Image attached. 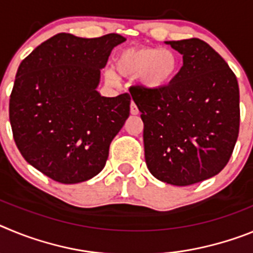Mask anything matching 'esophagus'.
I'll return each instance as SVG.
<instances>
[{
	"mask_svg": "<svg viewBox=\"0 0 253 253\" xmlns=\"http://www.w3.org/2000/svg\"><path fill=\"white\" fill-rule=\"evenodd\" d=\"M130 113L133 114V115H137V114L139 113V110H138L137 105L134 104L133 101H131V104H130Z\"/></svg>",
	"mask_w": 253,
	"mask_h": 253,
	"instance_id": "obj_1",
	"label": "esophagus"
}]
</instances>
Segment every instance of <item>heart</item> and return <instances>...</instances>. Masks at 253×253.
I'll use <instances>...</instances> for the list:
<instances>
[{"instance_id": "obj_1", "label": "heart", "mask_w": 253, "mask_h": 253, "mask_svg": "<svg viewBox=\"0 0 253 253\" xmlns=\"http://www.w3.org/2000/svg\"><path fill=\"white\" fill-rule=\"evenodd\" d=\"M178 57L175 51L158 48L125 49L116 58V68L125 77H139L147 88L167 86L175 78L178 69ZM109 78L115 80L113 72Z\"/></svg>"}]
</instances>
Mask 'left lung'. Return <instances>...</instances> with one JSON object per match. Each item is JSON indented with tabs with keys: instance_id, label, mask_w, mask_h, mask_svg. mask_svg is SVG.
Returning a JSON list of instances; mask_svg holds the SVG:
<instances>
[{
	"instance_id": "left-lung-1",
	"label": "left lung",
	"mask_w": 253,
	"mask_h": 253,
	"mask_svg": "<svg viewBox=\"0 0 253 253\" xmlns=\"http://www.w3.org/2000/svg\"><path fill=\"white\" fill-rule=\"evenodd\" d=\"M184 66L167 86L129 88L144 124V156L160 181L189 186L222 171L240 133V88L227 62L198 38L169 42Z\"/></svg>"
}]
</instances>
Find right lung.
<instances>
[{"instance_id": "right-lung-1", "label": "right lung", "mask_w": 253, "mask_h": 253, "mask_svg": "<svg viewBox=\"0 0 253 253\" xmlns=\"http://www.w3.org/2000/svg\"><path fill=\"white\" fill-rule=\"evenodd\" d=\"M119 34L78 38L60 33L20 63L10 95L11 129L22 157L60 184H77L106 165L111 140L130 111V95L104 97L100 71Z\"/></svg>"}]
</instances>
